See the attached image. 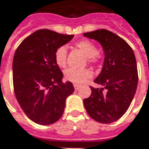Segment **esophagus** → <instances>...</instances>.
Returning <instances> with one entry per match:
<instances>
[{"mask_svg": "<svg viewBox=\"0 0 149 149\" xmlns=\"http://www.w3.org/2000/svg\"><path fill=\"white\" fill-rule=\"evenodd\" d=\"M73 86H74L75 90H78V89L81 88V85H77V84H74V85H73Z\"/></svg>", "mask_w": 149, "mask_h": 149, "instance_id": "obj_1", "label": "esophagus"}]
</instances>
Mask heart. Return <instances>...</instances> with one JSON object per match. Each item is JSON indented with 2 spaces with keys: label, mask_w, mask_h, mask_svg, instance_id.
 Returning <instances> with one entry per match:
<instances>
[{
  "label": "heart",
  "mask_w": 149,
  "mask_h": 149,
  "mask_svg": "<svg viewBox=\"0 0 149 149\" xmlns=\"http://www.w3.org/2000/svg\"><path fill=\"white\" fill-rule=\"evenodd\" d=\"M76 47L81 51L83 54L87 57L89 63L94 64L98 61L97 56V47L92 42L89 40H81L76 42ZM55 60L56 64L60 68L66 66L67 61V48L62 46L55 52ZM93 77V72L89 69H75V68H68L64 72L65 79L76 84H82L87 80Z\"/></svg>",
  "instance_id": "1"
}]
</instances>
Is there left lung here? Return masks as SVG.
<instances>
[{"label":"left lung","mask_w":149,"mask_h":149,"mask_svg":"<svg viewBox=\"0 0 149 149\" xmlns=\"http://www.w3.org/2000/svg\"><path fill=\"white\" fill-rule=\"evenodd\" d=\"M84 36L99 42L105 56L102 71L94 80L102 88L90 87L91 95L84 99V106L95 121L111 123L125 114L135 96L138 83L136 56L124 39L107 30L85 33Z\"/></svg>","instance_id":"1"}]
</instances>
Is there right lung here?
I'll list each match as a JSON object with an SVG mask.
<instances>
[{"label":"right lung","mask_w":149,"mask_h":149,"mask_svg":"<svg viewBox=\"0 0 149 149\" xmlns=\"http://www.w3.org/2000/svg\"><path fill=\"white\" fill-rule=\"evenodd\" d=\"M74 35L38 30L17 48L13 60L15 96L27 117L40 125L57 122L64 114L66 98L74 92L72 82L62 81L63 73L55 52Z\"/></svg>","instance_id":"obj_1"}]
</instances>
